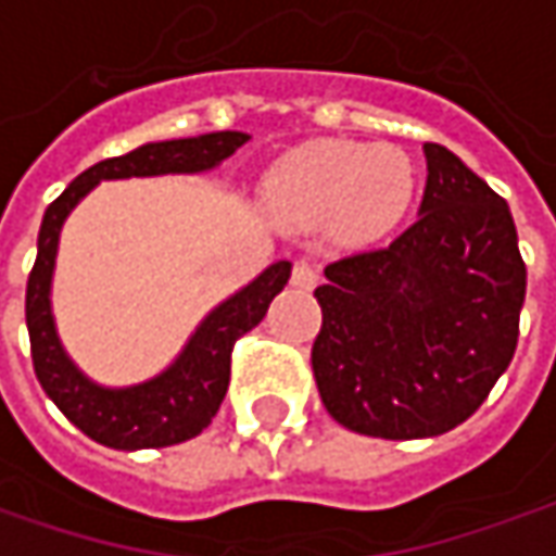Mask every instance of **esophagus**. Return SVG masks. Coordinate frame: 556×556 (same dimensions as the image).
Returning <instances> with one entry per match:
<instances>
[{"mask_svg":"<svg viewBox=\"0 0 556 556\" xmlns=\"http://www.w3.org/2000/svg\"><path fill=\"white\" fill-rule=\"evenodd\" d=\"M317 279H320V270H317L314 264L295 261V267H292V286H295V289H314Z\"/></svg>","mask_w":556,"mask_h":556,"instance_id":"obj_1","label":"esophagus"}]
</instances>
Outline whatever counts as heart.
<instances>
[{"instance_id":"1","label":"heart","mask_w":556,"mask_h":556,"mask_svg":"<svg viewBox=\"0 0 556 556\" xmlns=\"http://www.w3.org/2000/svg\"><path fill=\"white\" fill-rule=\"evenodd\" d=\"M414 189V164L395 146L314 139L279 157L264 180V202L282 224L332 220L342 239L374 242L404 217Z\"/></svg>"}]
</instances>
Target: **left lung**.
<instances>
[{"label":"left lung","instance_id":"obj_1","mask_svg":"<svg viewBox=\"0 0 556 556\" xmlns=\"http://www.w3.org/2000/svg\"><path fill=\"white\" fill-rule=\"evenodd\" d=\"M420 217L395 242L326 264L311 367L351 432L432 439L460 426L507 370L526 264L507 202L439 142H426Z\"/></svg>","mask_w":556,"mask_h":556}]
</instances>
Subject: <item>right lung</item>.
<instances>
[{
	"instance_id": "1",
	"label": "right lung",
	"mask_w": 556,
	"mask_h": 556,
	"mask_svg": "<svg viewBox=\"0 0 556 556\" xmlns=\"http://www.w3.org/2000/svg\"><path fill=\"white\" fill-rule=\"evenodd\" d=\"M249 136L239 130L146 142L121 157H105L84 170L42 214L37 239V264L27 279V332L34 370L46 395L55 401L61 414L86 432L92 442L117 451L139 447L180 445L195 439L214 414L230 386V354L239 336L264 320L270 302L289 282L292 264L277 261L245 289H239L227 302H220L195 332L177 361L152 379L109 389L92 382L84 370L67 357L61 345L55 317H52V274L59 236L67 214L77 207L92 186L102 180H127V177H161V174H202L230 157Z\"/></svg>"
}]
</instances>
